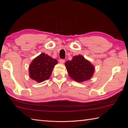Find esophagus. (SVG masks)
I'll use <instances>...</instances> for the list:
<instances>
[{"instance_id":"esophagus-1","label":"esophagus","mask_w":128,"mask_h":128,"mask_svg":"<svg viewBox=\"0 0 128 128\" xmlns=\"http://www.w3.org/2000/svg\"><path fill=\"white\" fill-rule=\"evenodd\" d=\"M59 62L60 63L64 64V62H65V60L64 59H60L59 60Z\"/></svg>"}]
</instances>
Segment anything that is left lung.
I'll return each instance as SVG.
<instances>
[{
	"instance_id": "1",
	"label": "left lung",
	"mask_w": 128,
	"mask_h": 128,
	"mask_svg": "<svg viewBox=\"0 0 128 128\" xmlns=\"http://www.w3.org/2000/svg\"><path fill=\"white\" fill-rule=\"evenodd\" d=\"M65 66L69 76L78 82L90 79L95 70L94 66L90 62L81 55L73 56L72 60L65 62Z\"/></svg>"
}]
</instances>
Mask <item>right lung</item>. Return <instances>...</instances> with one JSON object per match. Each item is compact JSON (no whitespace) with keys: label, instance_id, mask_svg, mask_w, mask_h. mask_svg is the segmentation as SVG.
<instances>
[{"label":"right lung","instance_id":"obj_1","mask_svg":"<svg viewBox=\"0 0 128 128\" xmlns=\"http://www.w3.org/2000/svg\"><path fill=\"white\" fill-rule=\"evenodd\" d=\"M58 63L47 54L41 53L36 57L29 66V76L37 82H42L50 78L54 66Z\"/></svg>","mask_w":128,"mask_h":128}]
</instances>
